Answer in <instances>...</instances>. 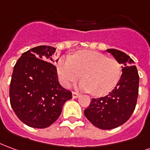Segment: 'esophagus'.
<instances>
[{
  "mask_svg": "<svg viewBox=\"0 0 150 150\" xmlns=\"http://www.w3.org/2000/svg\"><path fill=\"white\" fill-rule=\"evenodd\" d=\"M72 97L73 98H78L79 97V94L76 92H72Z\"/></svg>",
  "mask_w": 150,
  "mask_h": 150,
  "instance_id": "1",
  "label": "esophagus"
}]
</instances>
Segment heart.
<instances>
[{
    "instance_id": "1",
    "label": "heart",
    "mask_w": 150,
    "mask_h": 150,
    "mask_svg": "<svg viewBox=\"0 0 150 150\" xmlns=\"http://www.w3.org/2000/svg\"><path fill=\"white\" fill-rule=\"evenodd\" d=\"M57 71L61 83L69 87L81 77L79 88L96 97L107 95L119 83L122 70L118 61L105 54L82 50L71 57L64 56L57 62Z\"/></svg>"
}]
</instances>
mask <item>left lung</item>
Wrapping results in <instances>:
<instances>
[{
    "instance_id": "1",
    "label": "left lung",
    "mask_w": 150,
    "mask_h": 150,
    "mask_svg": "<svg viewBox=\"0 0 150 150\" xmlns=\"http://www.w3.org/2000/svg\"><path fill=\"white\" fill-rule=\"evenodd\" d=\"M122 64V75L111 93L100 98H93L84 115L95 127L103 130L121 126L132 116L137 105L139 92V75L134 61L122 51L109 49Z\"/></svg>"
}]
</instances>
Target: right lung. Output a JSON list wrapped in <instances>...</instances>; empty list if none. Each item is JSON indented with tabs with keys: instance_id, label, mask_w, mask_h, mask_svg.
<instances>
[{
	"instance_id": "add662e5",
	"label": "right lung",
	"mask_w": 150,
	"mask_h": 150,
	"mask_svg": "<svg viewBox=\"0 0 150 150\" xmlns=\"http://www.w3.org/2000/svg\"><path fill=\"white\" fill-rule=\"evenodd\" d=\"M56 49L40 45L22 54L13 67L9 86L10 105L28 126L45 128L60 116L62 106L72 98L71 91L58 82L53 64Z\"/></svg>"
}]
</instances>
